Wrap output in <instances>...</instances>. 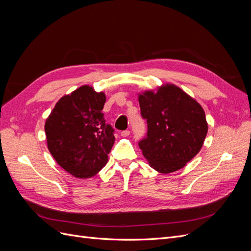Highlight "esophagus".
I'll return each instance as SVG.
<instances>
[{"mask_svg": "<svg viewBox=\"0 0 251 251\" xmlns=\"http://www.w3.org/2000/svg\"><path fill=\"white\" fill-rule=\"evenodd\" d=\"M120 135H121V136H123V137H127V136H128V135H130V131H128V130L123 131V132H121V133H120Z\"/></svg>", "mask_w": 251, "mask_h": 251, "instance_id": "34e87169", "label": "esophagus"}]
</instances>
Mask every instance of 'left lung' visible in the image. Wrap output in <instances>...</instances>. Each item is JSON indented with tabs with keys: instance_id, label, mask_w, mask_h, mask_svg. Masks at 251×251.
I'll list each match as a JSON object with an SVG mask.
<instances>
[{
	"instance_id": "1",
	"label": "left lung",
	"mask_w": 251,
	"mask_h": 251,
	"mask_svg": "<svg viewBox=\"0 0 251 251\" xmlns=\"http://www.w3.org/2000/svg\"><path fill=\"white\" fill-rule=\"evenodd\" d=\"M138 101L148 124L138 146L151 168L161 174L184 168L200 151L208 131L200 103L172 83L139 93Z\"/></svg>"
}]
</instances>
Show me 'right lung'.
<instances>
[{"mask_svg": "<svg viewBox=\"0 0 251 251\" xmlns=\"http://www.w3.org/2000/svg\"><path fill=\"white\" fill-rule=\"evenodd\" d=\"M105 94L88 85L63 96L45 124L47 146L59 166L72 176H95L108 162L114 128L101 112Z\"/></svg>", "mask_w": 251, "mask_h": 251, "instance_id": "right-lung-1", "label": "right lung"}]
</instances>
